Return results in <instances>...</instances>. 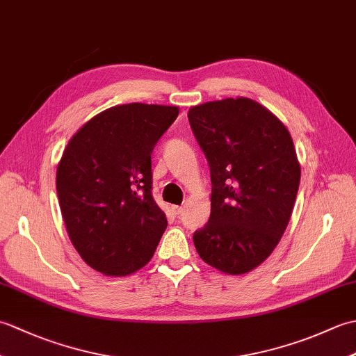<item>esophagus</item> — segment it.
I'll return each mask as SVG.
<instances>
[{"instance_id": "1", "label": "esophagus", "mask_w": 356, "mask_h": 356, "mask_svg": "<svg viewBox=\"0 0 356 356\" xmlns=\"http://www.w3.org/2000/svg\"><path fill=\"white\" fill-rule=\"evenodd\" d=\"M171 211H172V214H174V216H179V214H182L184 208H182V207H176V205H174V207H171Z\"/></svg>"}]
</instances>
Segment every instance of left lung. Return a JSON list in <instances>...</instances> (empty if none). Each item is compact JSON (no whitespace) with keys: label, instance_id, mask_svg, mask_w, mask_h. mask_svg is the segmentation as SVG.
<instances>
[{"label":"left lung","instance_id":"8db88e82","mask_svg":"<svg viewBox=\"0 0 356 356\" xmlns=\"http://www.w3.org/2000/svg\"><path fill=\"white\" fill-rule=\"evenodd\" d=\"M211 171V216L193 240L200 259L229 275L259 266L291 220L300 163L287 128L249 97L188 111Z\"/></svg>","mask_w":356,"mask_h":356}]
</instances>
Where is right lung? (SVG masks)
Instances as JSON below:
<instances>
[{"instance_id": "1", "label": "right lung", "mask_w": 356, "mask_h": 356, "mask_svg": "<svg viewBox=\"0 0 356 356\" xmlns=\"http://www.w3.org/2000/svg\"><path fill=\"white\" fill-rule=\"evenodd\" d=\"M179 107L116 105L82 125L56 170L67 232L88 266L130 275L151 260L166 217L151 194V153Z\"/></svg>"}]
</instances>
